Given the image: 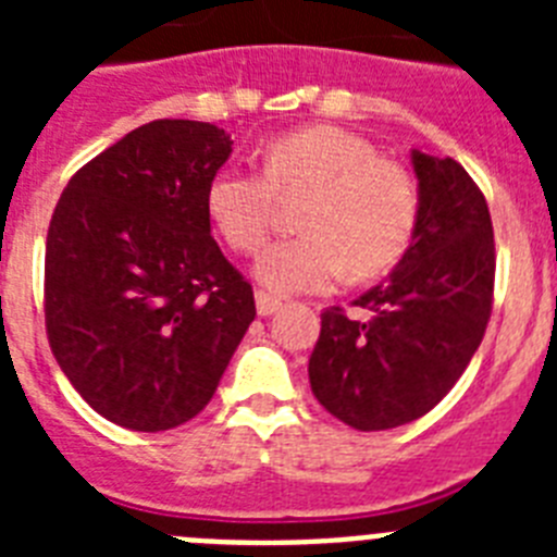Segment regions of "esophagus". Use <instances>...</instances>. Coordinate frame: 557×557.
Instances as JSON below:
<instances>
[{"label":"esophagus","instance_id":"1","mask_svg":"<svg viewBox=\"0 0 557 557\" xmlns=\"http://www.w3.org/2000/svg\"><path fill=\"white\" fill-rule=\"evenodd\" d=\"M278 309H282V298H275V295L264 293V289L256 293V312L262 314V318H270V314H275Z\"/></svg>","mask_w":557,"mask_h":557}]
</instances>
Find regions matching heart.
<instances>
[{"instance_id":"1","label":"heart","mask_w":557,"mask_h":557,"mask_svg":"<svg viewBox=\"0 0 557 557\" xmlns=\"http://www.w3.org/2000/svg\"><path fill=\"white\" fill-rule=\"evenodd\" d=\"M301 236L275 243L253 275L275 295L323 293L348 273L371 278L405 256L418 223L410 172L351 131L312 125L284 133L264 150V175L239 166L214 172L206 214L234 250L253 253L273 228L278 200H301Z\"/></svg>"}]
</instances>
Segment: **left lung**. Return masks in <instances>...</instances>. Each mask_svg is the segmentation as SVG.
Listing matches in <instances>:
<instances>
[{"mask_svg": "<svg viewBox=\"0 0 557 557\" xmlns=\"http://www.w3.org/2000/svg\"><path fill=\"white\" fill-rule=\"evenodd\" d=\"M418 223L385 282L321 314L309 357L314 398L359 432L426 416L455 387L488 326L494 225L480 186L455 159L412 150Z\"/></svg>", "mask_w": 557, "mask_h": 557, "instance_id": "left-lung-1", "label": "left lung"}]
</instances>
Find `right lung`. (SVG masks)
I'll return each instance as SVG.
<instances>
[{
	"label": "right lung",
	"instance_id": "1",
	"mask_svg": "<svg viewBox=\"0 0 557 557\" xmlns=\"http://www.w3.org/2000/svg\"><path fill=\"white\" fill-rule=\"evenodd\" d=\"M231 145L209 122H147L72 175L49 223V346L86 405L125 430L198 416L256 318L206 214Z\"/></svg>",
	"mask_w": 557,
	"mask_h": 557
}]
</instances>
